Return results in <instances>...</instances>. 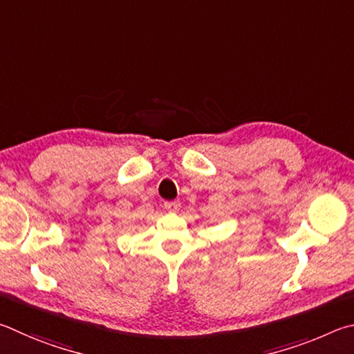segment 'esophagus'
Returning <instances> with one entry per match:
<instances>
[{"label":"esophagus","mask_w":354,"mask_h":354,"mask_svg":"<svg viewBox=\"0 0 354 354\" xmlns=\"http://www.w3.org/2000/svg\"><path fill=\"white\" fill-rule=\"evenodd\" d=\"M165 208L167 209V212L171 213H176L178 208H180V203H178L177 201H171V202H165Z\"/></svg>","instance_id":"obj_1"}]
</instances>
